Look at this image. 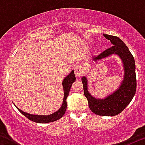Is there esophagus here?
<instances>
[{
  "mask_svg": "<svg viewBox=\"0 0 145 145\" xmlns=\"http://www.w3.org/2000/svg\"><path fill=\"white\" fill-rule=\"evenodd\" d=\"M74 72L78 78L82 76V75H84V67L80 65H75V68H74Z\"/></svg>",
  "mask_w": 145,
  "mask_h": 145,
  "instance_id": "34e87169",
  "label": "esophagus"
}]
</instances>
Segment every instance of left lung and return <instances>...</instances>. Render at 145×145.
I'll return each mask as SVG.
<instances>
[{
  "instance_id": "1",
  "label": "left lung",
  "mask_w": 145,
  "mask_h": 145,
  "mask_svg": "<svg viewBox=\"0 0 145 145\" xmlns=\"http://www.w3.org/2000/svg\"><path fill=\"white\" fill-rule=\"evenodd\" d=\"M105 38L110 40L113 46L106 49L100 54L93 57V60L105 58L111 54H118L123 62L124 79L120 88L111 95L103 99L92 97L87 89L86 77L81 79L84 86V95L86 97L91 110L96 115L102 116H114L122 112L132 100L137 89V78L135 72V61L127 46L118 37L103 34Z\"/></svg>"
}]
</instances>
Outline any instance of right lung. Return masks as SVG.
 Segmentation results:
<instances>
[{"instance_id":"1","label":"right lung","mask_w":145,"mask_h":145,"mask_svg":"<svg viewBox=\"0 0 145 145\" xmlns=\"http://www.w3.org/2000/svg\"><path fill=\"white\" fill-rule=\"evenodd\" d=\"M75 81V76L74 74V72L72 71L70 73V75H67L65 78V80L62 82V86H63L64 91H65V95H64V99L62 105L60 107V109L58 111H57L54 113L49 115V116H37V115H30L27 112H23L19 108L18 110L20 111L23 116H25L29 120L34 121L35 123H51L56 121L61 118L65 113L67 109V98L68 97L70 90L71 88L72 84H73Z\"/></svg>"}]
</instances>
